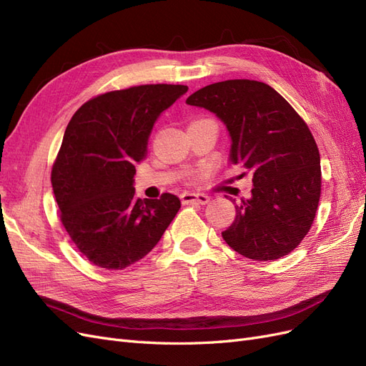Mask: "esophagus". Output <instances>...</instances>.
Instances as JSON below:
<instances>
[{
	"label": "esophagus",
	"mask_w": 366,
	"mask_h": 366,
	"mask_svg": "<svg viewBox=\"0 0 366 366\" xmlns=\"http://www.w3.org/2000/svg\"><path fill=\"white\" fill-rule=\"evenodd\" d=\"M209 202V197L206 194H192V192H184L182 194V203L183 204H206Z\"/></svg>",
	"instance_id": "34e87169"
}]
</instances>
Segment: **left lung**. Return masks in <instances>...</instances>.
<instances>
[{"label":"left lung","mask_w":366,"mask_h":366,"mask_svg":"<svg viewBox=\"0 0 366 366\" xmlns=\"http://www.w3.org/2000/svg\"><path fill=\"white\" fill-rule=\"evenodd\" d=\"M226 125L229 160L252 174V197L235 206L224 241L254 261L295 250L313 224L320 197V157L302 117L273 88L250 79L210 84L186 99Z\"/></svg>","instance_id":"8db88e82"}]
</instances>
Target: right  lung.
Returning <instances> with one entry per match:
<instances>
[{
    "instance_id": "1",
    "label": "right lung",
    "mask_w": 366,
    "mask_h": 366,
    "mask_svg": "<svg viewBox=\"0 0 366 366\" xmlns=\"http://www.w3.org/2000/svg\"><path fill=\"white\" fill-rule=\"evenodd\" d=\"M186 92L168 84L108 92L69 122L51 186L65 230L97 267L122 270L147 257L179 212V197L140 200L132 183L154 124Z\"/></svg>"
}]
</instances>
